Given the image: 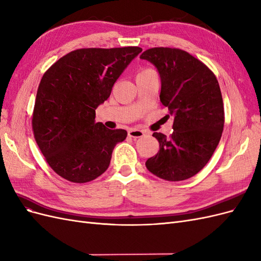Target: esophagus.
Wrapping results in <instances>:
<instances>
[{
	"label": "esophagus",
	"mask_w": 261,
	"mask_h": 261,
	"mask_svg": "<svg viewBox=\"0 0 261 261\" xmlns=\"http://www.w3.org/2000/svg\"><path fill=\"white\" fill-rule=\"evenodd\" d=\"M144 130L138 129V128H130L128 130V136L132 138H139L144 136Z\"/></svg>",
	"instance_id": "1"
}]
</instances>
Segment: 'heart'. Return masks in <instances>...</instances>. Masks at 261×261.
<instances>
[{
  "label": "heart",
  "instance_id": "heart-1",
  "mask_svg": "<svg viewBox=\"0 0 261 261\" xmlns=\"http://www.w3.org/2000/svg\"><path fill=\"white\" fill-rule=\"evenodd\" d=\"M150 70H152V69H150V68H143V69H140L139 72L137 73V76L138 75H141V74H145V73H148V72H150Z\"/></svg>",
  "mask_w": 261,
  "mask_h": 261
}]
</instances>
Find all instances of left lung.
<instances>
[{
    "label": "left lung",
    "mask_w": 261,
    "mask_h": 261,
    "mask_svg": "<svg viewBox=\"0 0 261 261\" xmlns=\"http://www.w3.org/2000/svg\"><path fill=\"white\" fill-rule=\"evenodd\" d=\"M158 68L160 101L174 116L173 133H153L160 149L146 161L147 169L165 180L196 175L219 145L224 126L222 94L216 75L188 52L176 48H151L141 53Z\"/></svg>",
    "instance_id": "left-lung-1"
}]
</instances>
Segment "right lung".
<instances>
[{
	"mask_svg": "<svg viewBox=\"0 0 261 261\" xmlns=\"http://www.w3.org/2000/svg\"><path fill=\"white\" fill-rule=\"evenodd\" d=\"M141 51L139 46L78 49L43 74L31 126L45 161L61 177L83 184L109 168L115 145L127 132L94 122L96 109Z\"/></svg>",
	"mask_w": 261,
	"mask_h": 261,
	"instance_id": "obj_1",
	"label": "right lung"
}]
</instances>
